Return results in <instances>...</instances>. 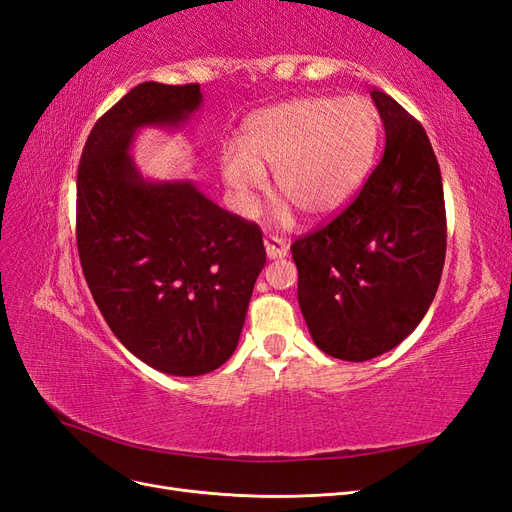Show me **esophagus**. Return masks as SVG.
I'll use <instances>...</instances> for the list:
<instances>
[{
    "label": "esophagus",
    "mask_w": 512,
    "mask_h": 512,
    "mask_svg": "<svg viewBox=\"0 0 512 512\" xmlns=\"http://www.w3.org/2000/svg\"><path fill=\"white\" fill-rule=\"evenodd\" d=\"M265 250H267L269 258H284L288 254L286 243L282 239H277V237H267L265 239Z\"/></svg>",
    "instance_id": "34e87169"
}]
</instances>
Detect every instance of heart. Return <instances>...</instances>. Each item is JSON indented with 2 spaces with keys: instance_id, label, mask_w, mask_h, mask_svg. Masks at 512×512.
Listing matches in <instances>:
<instances>
[{
  "instance_id": "heart-1",
  "label": "heart",
  "mask_w": 512,
  "mask_h": 512,
  "mask_svg": "<svg viewBox=\"0 0 512 512\" xmlns=\"http://www.w3.org/2000/svg\"><path fill=\"white\" fill-rule=\"evenodd\" d=\"M380 115L365 98H294L243 123L241 149L222 156V177L241 213L256 211L273 170V190L307 220L337 213L359 192L376 160ZM280 220L290 208L280 207Z\"/></svg>"
}]
</instances>
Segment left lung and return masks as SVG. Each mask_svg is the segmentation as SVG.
<instances>
[{"label": "left lung", "mask_w": 512, "mask_h": 512, "mask_svg": "<svg viewBox=\"0 0 512 512\" xmlns=\"http://www.w3.org/2000/svg\"><path fill=\"white\" fill-rule=\"evenodd\" d=\"M371 100L384 156L337 218L290 245L314 344L354 363L393 350L418 327L446 256L442 175L425 128L382 91Z\"/></svg>", "instance_id": "8db88e82"}]
</instances>
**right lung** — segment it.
I'll list each match as a JSON object with an SVG mask.
<instances>
[{
	"label": "right lung",
	"mask_w": 512,
	"mask_h": 512,
	"mask_svg": "<svg viewBox=\"0 0 512 512\" xmlns=\"http://www.w3.org/2000/svg\"><path fill=\"white\" fill-rule=\"evenodd\" d=\"M200 85L141 83L91 128L76 173V247L119 342L170 376H200L235 352L267 252L262 230L190 181H145L138 128H177Z\"/></svg>",
	"instance_id": "right-lung-1"
}]
</instances>
